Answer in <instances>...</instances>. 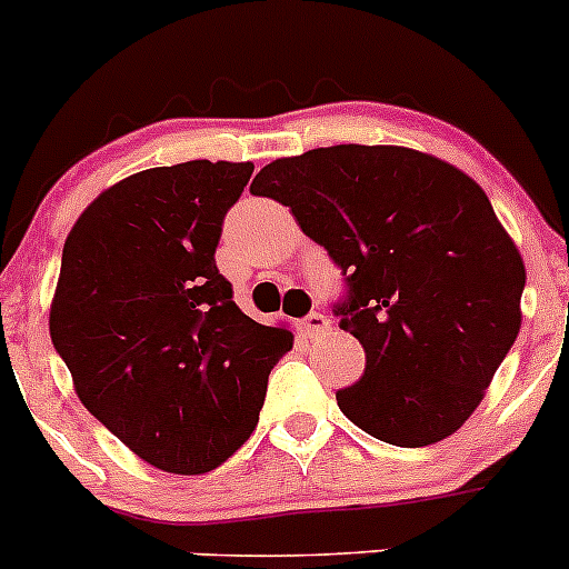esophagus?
I'll list each match as a JSON object with an SVG mask.
<instances>
[{"instance_id":"1","label":"esophagus","mask_w":569,"mask_h":569,"mask_svg":"<svg viewBox=\"0 0 569 569\" xmlns=\"http://www.w3.org/2000/svg\"><path fill=\"white\" fill-rule=\"evenodd\" d=\"M300 330L306 339H319V336H325L330 330V319L325 313H308L300 322Z\"/></svg>"}]
</instances>
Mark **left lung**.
I'll return each mask as SVG.
<instances>
[{
  "label": "left lung",
  "mask_w": 569,
  "mask_h": 569,
  "mask_svg": "<svg viewBox=\"0 0 569 569\" xmlns=\"http://www.w3.org/2000/svg\"><path fill=\"white\" fill-rule=\"evenodd\" d=\"M252 194L289 206L350 283L339 328L367 352L341 413L397 448L470 419L522 325L526 263L481 186L408 147H319L278 158Z\"/></svg>",
  "instance_id": "obj_1"
}]
</instances>
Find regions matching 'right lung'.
Wrapping results in <instances>:
<instances>
[{
	"label": "right lung",
	"mask_w": 569,
	"mask_h": 569,
	"mask_svg": "<svg viewBox=\"0 0 569 569\" xmlns=\"http://www.w3.org/2000/svg\"><path fill=\"white\" fill-rule=\"evenodd\" d=\"M252 163L189 161L108 186L69 230L49 306L82 406L138 459L202 476L256 431L295 333L233 302L217 244Z\"/></svg>",
	"instance_id": "right-lung-1"
}]
</instances>
